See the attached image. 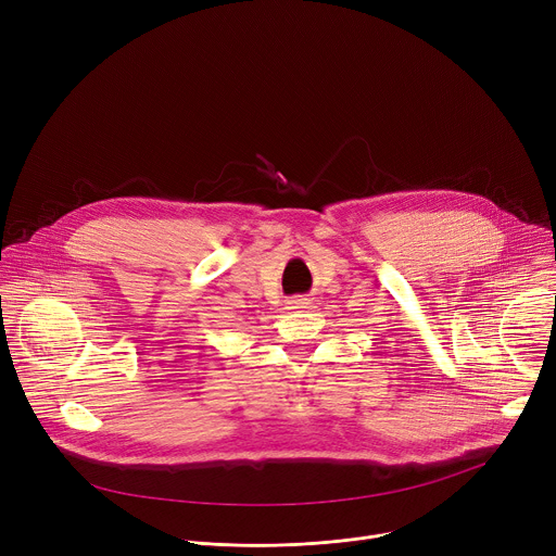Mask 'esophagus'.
I'll use <instances>...</instances> for the list:
<instances>
[{"instance_id": "esophagus-1", "label": "esophagus", "mask_w": 556, "mask_h": 556, "mask_svg": "<svg viewBox=\"0 0 556 556\" xmlns=\"http://www.w3.org/2000/svg\"><path fill=\"white\" fill-rule=\"evenodd\" d=\"M307 305V299H303V296H292V299H288V307L290 309H299V307H305Z\"/></svg>"}]
</instances>
